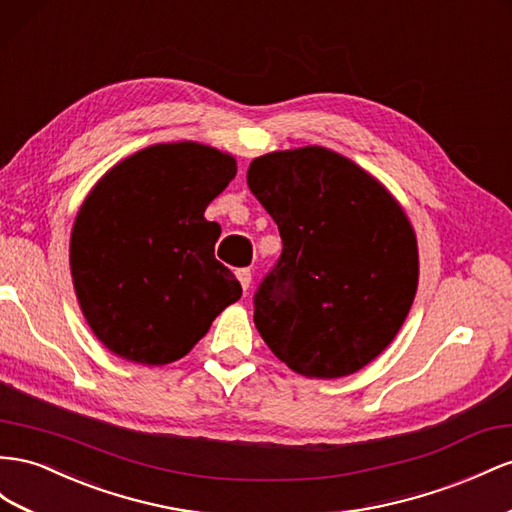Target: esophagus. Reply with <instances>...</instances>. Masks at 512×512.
<instances>
[{"mask_svg": "<svg viewBox=\"0 0 512 512\" xmlns=\"http://www.w3.org/2000/svg\"><path fill=\"white\" fill-rule=\"evenodd\" d=\"M237 278H239L243 290H247V288H250V284H252V271L250 269H239L237 271Z\"/></svg>", "mask_w": 512, "mask_h": 512, "instance_id": "1", "label": "esophagus"}]
</instances>
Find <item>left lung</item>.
<instances>
[{"label":"left lung","instance_id":"obj_1","mask_svg":"<svg viewBox=\"0 0 512 512\" xmlns=\"http://www.w3.org/2000/svg\"><path fill=\"white\" fill-rule=\"evenodd\" d=\"M247 185L282 237L254 295L262 340L303 377L353 375L394 340L416 297L418 243L403 206L321 146L254 159Z\"/></svg>","mask_w":512,"mask_h":512}]
</instances>
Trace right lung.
I'll list each match as a JSON object with an SVG mask.
<instances>
[{"label": "right lung", "instance_id": "right-lung-1", "mask_svg": "<svg viewBox=\"0 0 512 512\" xmlns=\"http://www.w3.org/2000/svg\"><path fill=\"white\" fill-rule=\"evenodd\" d=\"M237 174L222 150L174 142L122 159L92 187L71 234V273L94 336L135 364L187 355L241 284L204 217Z\"/></svg>", "mask_w": 512, "mask_h": 512}]
</instances>
